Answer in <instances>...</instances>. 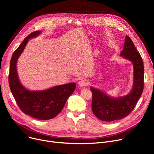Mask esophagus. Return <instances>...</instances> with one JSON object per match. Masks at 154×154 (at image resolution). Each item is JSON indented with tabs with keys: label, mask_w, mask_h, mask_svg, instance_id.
<instances>
[{
	"label": "esophagus",
	"mask_w": 154,
	"mask_h": 154,
	"mask_svg": "<svg viewBox=\"0 0 154 154\" xmlns=\"http://www.w3.org/2000/svg\"><path fill=\"white\" fill-rule=\"evenodd\" d=\"M79 85L80 87H85V86L87 85H88L87 80L86 79L81 80H80V81H79Z\"/></svg>",
	"instance_id": "esophagus-1"
}]
</instances>
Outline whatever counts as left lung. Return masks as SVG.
<instances>
[{"label": "left lung", "instance_id": "left-lung-1", "mask_svg": "<svg viewBox=\"0 0 154 154\" xmlns=\"http://www.w3.org/2000/svg\"><path fill=\"white\" fill-rule=\"evenodd\" d=\"M120 56L133 63L134 84L131 92L124 97L113 98L97 88L91 87L92 112L99 119L106 122L120 120L128 116L135 107L143 89L144 68L142 59L132 40L127 35Z\"/></svg>", "mask_w": 154, "mask_h": 154}]
</instances>
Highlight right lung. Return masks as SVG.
<instances>
[{"instance_id": "add662e5", "label": "right lung", "mask_w": 154, "mask_h": 154, "mask_svg": "<svg viewBox=\"0 0 154 154\" xmlns=\"http://www.w3.org/2000/svg\"><path fill=\"white\" fill-rule=\"evenodd\" d=\"M41 31H35L24 38L16 49L10 62L9 82L11 91L19 107L26 115L38 120H48L57 116L67 99L74 92L75 83L53 87L41 91H30L20 83L17 72V62L29 40L38 36Z\"/></svg>"}]
</instances>
